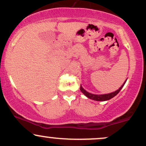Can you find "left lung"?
<instances>
[{
	"instance_id": "8db88e82",
	"label": "left lung",
	"mask_w": 146,
	"mask_h": 146,
	"mask_svg": "<svg viewBox=\"0 0 146 146\" xmlns=\"http://www.w3.org/2000/svg\"><path fill=\"white\" fill-rule=\"evenodd\" d=\"M126 80H127V79L125 80V81L123 82V84H122V86L120 87L118 90H115V91L113 92V93H108V94H104V95L92 94V93H88V92H87L86 90L84 89L83 87L82 86V85H80V90L82 92V93L85 95V96H86L87 98L90 99V100H95V101H107V100H110V99L114 98L115 95H117L119 93L120 90H121V88H123V86H124Z\"/></svg>"
}]
</instances>
